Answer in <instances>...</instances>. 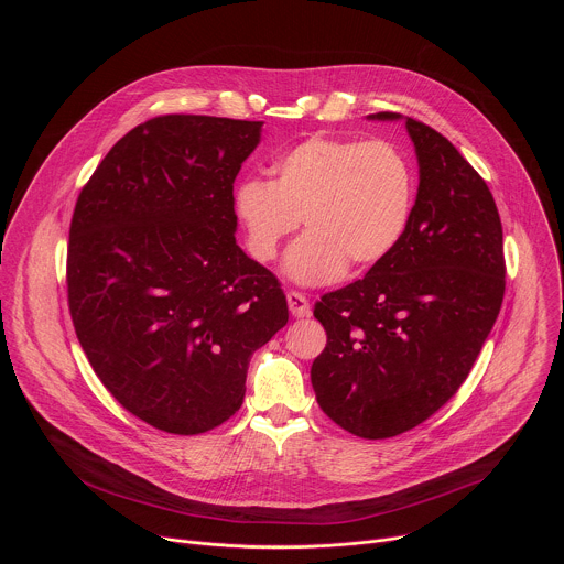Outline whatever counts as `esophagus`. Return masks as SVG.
I'll list each match as a JSON object with an SVG mask.
<instances>
[{"mask_svg": "<svg viewBox=\"0 0 564 564\" xmlns=\"http://www.w3.org/2000/svg\"><path fill=\"white\" fill-rule=\"evenodd\" d=\"M288 307H290V312H292V316H296V318H303V316H310V312H312V307H310V301L305 299V294H301V292H288Z\"/></svg>", "mask_w": 564, "mask_h": 564, "instance_id": "1", "label": "esophagus"}]
</instances>
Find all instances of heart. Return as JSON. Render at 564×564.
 Here are the masks:
<instances>
[{"label": "heart", "instance_id": "obj_1", "mask_svg": "<svg viewBox=\"0 0 564 564\" xmlns=\"http://www.w3.org/2000/svg\"><path fill=\"white\" fill-rule=\"evenodd\" d=\"M270 181H240L231 212L248 252L270 263L299 227L283 272L299 285H326L379 265L404 236L415 200L409 158L383 140L310 135L270 165Z\"/></svg>", "mask_w": 564, "mask_h": 564}]
</instances>
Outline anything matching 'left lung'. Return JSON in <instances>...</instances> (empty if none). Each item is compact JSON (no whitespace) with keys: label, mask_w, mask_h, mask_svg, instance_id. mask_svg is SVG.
<instances>
[{"label":"left lung","mask_w":564,"mask_h":564,"mask_svg":"<svg viewBox=\"0 0 564 564\" xmlns=\"http://www.w3.org/2000/svg\"><path fill=\"white\" fill-rule=\"evenodd\" d=\"M368 120H404L417 196L397 248L314 305L328 344L310 377L333 422L383 440L429 420L468 377L502 305L505 254L487 183L442 133L390 111Z\"/></svg>","instance_id":"left-lung-1"}]
</instances>
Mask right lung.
I'll use <instances>...</instances> for the list:
<instances>
[{
    "label": "right lung",
    "instance_id": "right-lung-1",
    "mask_svg": "<svg viewBox=\"0 0 564 564\" xmlns=\"http://www.w3.org/2000/svg\"><path fill=\"white\" fill-rule=\"evenodd\" d=\"M261 131L214 116L147 120L111 147L75 203V335L107 390L165 433L229 420L252 352L288 324L276 276L234 236V181Z\"/></svg>",
    "mask_w": 564,
    "mask_h": 564
}]
</instances>
